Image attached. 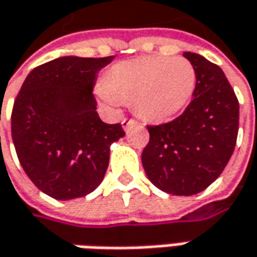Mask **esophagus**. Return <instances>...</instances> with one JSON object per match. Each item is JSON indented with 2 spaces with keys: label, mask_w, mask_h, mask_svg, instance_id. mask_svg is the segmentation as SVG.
I'll return each mask as SVG.
<instances>
[{
  "label": "esophagus",
  "mask_w": 257,
  "mask_h": 257,
  "mask_svg": "<svg viewBox=\"0 0 257 257\" xmlns=\"http://www.w3.org/2000/svg\"><path fill=\"white\" fill-rule=\"evenodd\" d=\"M136 124H137V121L133 120V118H124L123 121H121V127H123L124 130H127L128 127H133Z\"/></svg>",
  "instance_id": "1"
}]
</instances>
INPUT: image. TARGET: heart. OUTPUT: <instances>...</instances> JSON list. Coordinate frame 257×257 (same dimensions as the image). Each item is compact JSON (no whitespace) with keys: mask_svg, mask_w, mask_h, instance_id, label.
I'll list each match as a JSON object with an SVG mask.
<instances>
[{"mask_svg":"<svg viewBox=\"0 0 257 257\" xmlns=\"http://www.w3.org/2000/svg\"><path fill=\"white\" fill-rule=\"evenodd\" d=\"M196 87V71L186 58L143 57L115 64L98 93L105 103L133 101L147 120L160 121L183 110Z\"/></svg>","mask_w":257,"mask_h":257,"instance_id":"heart-1","label":"heart"}]
</instances>
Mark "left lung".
<instances>
[{
    "label": "left lung",
    "instance_id": "1",
    "mask_svg": "<svg viewBox=\"0 0 257 257\" xmlns=\"http://www.w3.org/2000/svg\"><path fill=\"white\" fill-rule=\"evenodd\" d=\"M196 71L193 100L173 121L149 125L142 163L149 180L173 196L209 187L232 157L239 132V101L219 65L184 53Z\"/></svg>",
    "mask_w": 257,
    "mask_h": 257
}]
</instances>
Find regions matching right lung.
<instances>
[{"label":"right lung","instance_id":"1","mask_svg":"<svg viewBox=\"0 0 257 257\" xmlns=\"http://www.w3.org/2000/svg\"><path fill=\"white\" fill-rule=\"evenodd\" d=\"M60 57L27 75L14 101L11 134L18 160L31 182L57 200L87 196L103 182L110 146L121 124L101 121L93 87L113 61Z\"/></svg>","mask_w":257,"mask_h":257}]
</instances>
